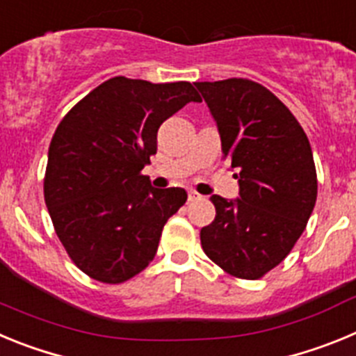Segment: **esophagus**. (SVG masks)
Wrapping results in <instances>:
<instances>
[{
  "label": "esophagus",
  "mask_w": 356,
  "mask_h": 356,
  "mask_svg": "<svg viewBox=\"0 0 356 356\" xmlns=\"http://www.w3.org/2000/svg\"><path fill=\"white\" fill-rule=\"evenodd\" d=\"M187 197H188V201H196L197 197H200V194H197V193H194V191H188Z\"/></svg>",
  "instance_id": "obj_1"
}]
</instances>
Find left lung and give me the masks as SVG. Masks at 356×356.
<instances>
[{
  "label": "left lung",
  "instance_id": "left-lung-1",
  "mask_svg": "<svg viewBox=\"0 0 356 356\" xmlns=\"http://www.w3.org/2000/svg\"><path fill=\"white\" fill-rule=\"evenodd\" d=\"M237 169V200L212 196L216 219L201 246L235 278L259 280L291 253L317 197L312 147L298 119L264 85L246 78L197 81Z\"/></svg>",
  "mask_w": 356,
  "mask_h": 356
}]
</instances>
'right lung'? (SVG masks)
<instances>
[{"label":"right lung","mask_w":356,"mask_h":356,"mask_svg":"<svg viewBox=\"0 0 356 356\" xmlns=\"http://www.w3.org/2000/svg\"><path fill=\"white\" fill-rule=\"evenodd\" d=\"M191 102L200 96L188 81L115 76L56 127L44 200L62 246L90 278L122 284L155 259L163 225L187 193L151 187L143 169L156 153L160 124Z\"/></svg>","instance_id":"obj_1"}]
</instances>
